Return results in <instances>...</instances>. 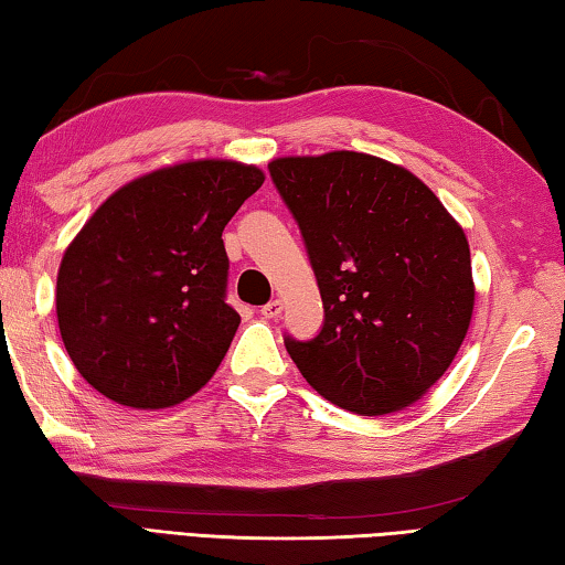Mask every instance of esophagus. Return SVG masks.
Returning <instances> with one entry per match:
<instances>
[{
  "mask_svg": "<svg viewBox=\"0 0 565 565\" xmlns=\"http://www.w3.org/2000/svg\"><path fill=\"white\" fill-rule=\"evenodd\" d=\"M260 312L263 318H277L282 312V300H270L267 305H263Z\"/></svg>",
  "mask_w": 565,
  "mask_h": 565,
  "instance_id": "1",
  "label": "esophagus"
}]
</instances>
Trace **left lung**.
<instances>
[{
  "instance_id": "left-lung-1",
  "label": "left lung",
  "mask_w": 565,
  "mask_h": 565,
  "mask_svg": "<svg viewBox=\"0 0 565 565\" xmlns=\"http://www.w3.org/2000/svg\"><path fill=\"white\" fill-rule=\"evenodd\" d=\"M267 170L326 308L316 338H285L295 365L350 413L408 408L446 373L473 318L463 227L428 184L381 157H277Z\"/></svg>"
}]
</instances>
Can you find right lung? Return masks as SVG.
Masks as SVG:
<instances>
[{"label": "right lung", "instance_id": "right-lung-1", "mask_svg": "<svg viewBox=\"0 0 565 565\" xmlns=\"http://www.w3.org/2000/svg\"><path fill=\"white\" fill-rule=\"evenodd\" d=\"M263 182L255 164L180 162L127 182L85 222L60 265L57 322L97 393L160 411L215 375L239 326L222 230Z\"/></svg>", "mask_w": 565, "mask_h": 565}]
</instances>
